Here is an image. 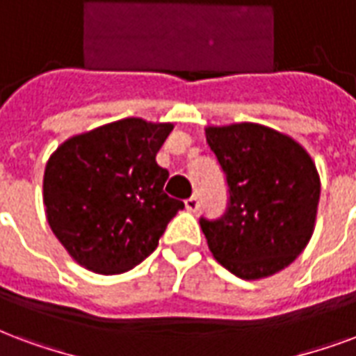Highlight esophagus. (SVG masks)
<instances>
[{"mask_svg": "<svg viewBox=\"0 0 356 356\" xmlns=\"http://www.w3.org/2000/svg\"><path fill=\"white\" fill-rule=\"evenodd\" d=\"M200 207V200L197 195H193V197H189V199H186V208H188L189 212H197Z\"/></svg>", "mask_w": 356, "mask_h": 356, "instance_id": "esophagus-1", "label": "esophagus"}]
</instances>
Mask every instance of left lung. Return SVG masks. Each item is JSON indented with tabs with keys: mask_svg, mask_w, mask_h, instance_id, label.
Here are the masks:
<instances>
[{
	"mask_svg": "<svg viewBox=\"0 0 356 356\" xmlns=\"http://www.w3.org/2000/svg\"><path fill=\"white\" fill-rule=\"evenodd\" d=\"M227 181L225 213L200 229L213 257L242 280L289 266L312 238L321 184L312 157L287 135L259 124L208 127Z\"/></svg>",
	"mask_w": 356,
	"mask_h": 356,
	"instance_id": "obj_1",
	"label": "left lung"
}]
</instances>
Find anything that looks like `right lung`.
Masks as SVG:
<instances>
[{"label": "right lung", "mask_w": 356, "mask_h": 356, "mask_svg": "<svg viewBox=\"0 0 356 356\" xmlns=\"http://www.w3.org/2000/svg\"><path fill=\"white\" fill-rule=\"evenodd\" d=\"M170 131L172 124L125 118L69 138L48 159V225L76 263L122 274L156 250L184 208L163 191L168 170L156 161Z\"/></svg>", "instance_id": "right-lung-1"}]
</instances>
